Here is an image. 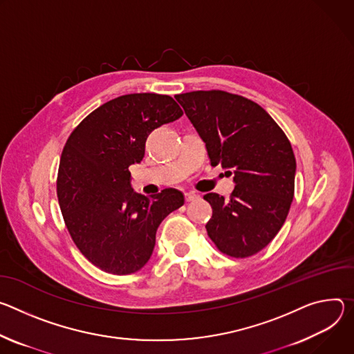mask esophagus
I'll return each instance as SVG.
<instances>
[{"instance_id":"obj_1","label":"esophagus","mask_w":354,"mask_h":354,"mask_svg":"<svg viewBox=\"0 0 354 354\" xmlns=\"http://www.w3.org/2000/svg\"><path fill=\"white\" fill-rule=\"evenodd\" d=\"M198 198H200V195L195 194V192H187V194H185V201H187V203H192V201L198 200Z\"/></svg>"}]
</instances>
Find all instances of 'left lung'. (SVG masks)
Instances as JSON below:
<instances>
[{"instance_id":"1","label":"left lung","mask_w":354,"mask_h":354,"mask_svg":"<svg viewBox=\"0 0 354 354\" xmlns=\"http://www.w3.org/2000/svg\"><path fill=\"white\" fill-rule=\"evenodd\" d=\"M176 100L204 140L211 165L233 174L227 201L215 192L204 195L212 207L208 236L227 256L256 254L279 233L294 198L297 163L288 138L245 97L211 90Z\"/></svg>"}]
</instances>
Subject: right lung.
Segmentation results:
<instances>
[{"instance_id":"1","label":"right lung","mask_w":354,"mask_h":354,"mask_svg":"<svg viewBox=\"0 0 354 354\" xmlns=\"http://www.w3.org/2000/svg\"><path fill=\"white\" fill-rule=\"evenodd\" d=\"M183 109L169 95L128 94L93 111L68 136L60 157L57 198L64 223L84 257L125 276L150 259L162 221L184 204L178 189L145 197L131 187L149 135Z\"/></svg>"}]
</instances>
